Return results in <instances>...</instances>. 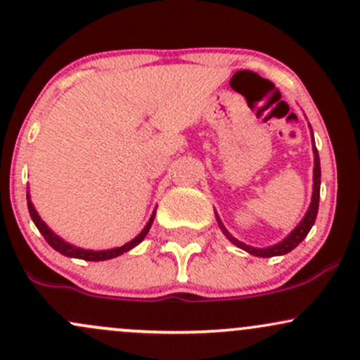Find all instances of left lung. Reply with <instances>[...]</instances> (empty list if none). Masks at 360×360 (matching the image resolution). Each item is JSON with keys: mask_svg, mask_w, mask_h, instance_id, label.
<instances>
[{"mask_svg": "<svg viewBox=\"0 0 360 360\" xmlns=\"http://www.w3.org/2000/svg\"><path fill=\"white\" fill-rule=\"evenodd\" d=\"M309 129H311V141H313V155H314V167H313V195H311V203H309V208H307V212L304 213L302 220L295 225L294 229L289 232V234L285 236L282 240H278L276 244H271V246H266V248H255V246H250V244L243 243V240L236 239L234 236L231 234V232L225 229V225L222 224V220H220L219 213L215 212V219H217V224H219L220 231L224 232V236L231 240L234 246L240 248V250H244L246 252H250L252 256H259V258H271V256H282V255H287V252H290L294 248H297L299 244L302 243L304 239H306V236L309 234L311 227L314 225V220H316V215H318V207H319V186H321V165H319V155H318V148H316V143H314V135H313V128H311L309 124Z\"/></svg>", "mask_w": 360, "mask_h": 360, "instance_id": "1", "label": "left lung"}]
</instances>
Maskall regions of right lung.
Here are the masks:
<instances>
[{"instance_id":"add662e5","label":"right lung","mask_w":360,"mask_h":360,"mask_svg":"<svg viewBox=\"0 0 360 360\" xmlns=\"http://www.w3.org/2000/svg\"><path fill=\"white\" fill-rule=\"evenodd\" d=\"M27 207H29V213H30V217H32L35 227H37L39 232H41V234L44 236V239L47 240V244H49V246L53 248V250H56L58 252H61V255L68 256V258L85 259V262H105V259L117 258V256L124 255V252H128L129 250H133V248L138 246V244H140L141 240L147 238L150 227H152V224H153V219H155V212H157V207H155V208H153L152 215H150L147 225H145V227L141 229V232L136 236V238H133L131 240H128V243L122 244V246H120V248H110V250L94 251V250H84V248L75 246V244L68 243V240L59 238V236L54 231H51L49 225H47L44 220L41 219V215H39L37 210H35L32 200H30V193L29 191H27Z\"/></svg>"}]
</instances>
